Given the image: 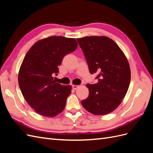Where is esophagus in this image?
Returning a JSON list of instances; mask_svg holds the SVG:
<instances>
[{
    "mask_svg": "<svg viewBox=\"0 0 153 153\" xmlns=\"http://www.w3.org/2000/svg\"><path fill=\"white\" fill-rule=\"evenodd\" d=\"M78 87H79V85H72V88L73 89H77Z\"/></svg>",
    "mask_w": 153,
    "mask_h": 153,
    "instance_id": "esophagus-1",
    "label": "esophagus"
}]
</instances>
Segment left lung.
Segmentation results:
<instances>
[{"label":"left lung","instance_id":"left-lung-1","mask_svg":"<svg viewBox=\"0 0 153 153\" xmlns=\"http://www.w3.org/2000/svg\"><path fill=\"white\" fill-rule=\"evenodd\" d=\"M84 53L89 71L98 73V83L87 84L89 94L81 101L88 112L106 115L116 109L126 94L131 80L129 62L116 43L106 36L76 39Z\"/></svg>","mask_w":153,"mask_h":153}]
</instances>
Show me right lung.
<instances>
[{"label":"right lung","mask_w":153,"mask_h":153,"mask_svg":"<svg viewBox=\"0 0 153 153\" xmlns=\"http://www.w3.org/2000/svg\"><path fill=\"white\" fill-rule=\"evenodd\" d=\"M75 39L50 36L35 43L24 59L18 73V84L23 96L35 112L54 117L65 108L71 85L53 80L64 57L75 51Z\"/></svg>","instance_id":"obj_1"}]
</instances>
